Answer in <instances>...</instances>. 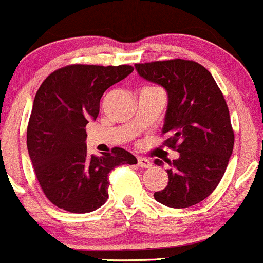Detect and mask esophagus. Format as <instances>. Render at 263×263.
<instances>
[{"label": "esophagus", "instance_id": "1", "mask_svg": "<svg viewBox=\"0 0 263 263\" xmlns=\"http://www.w3.org/2000/svg\"><path fill=\"white\" fill-rule=\"evenodd\" d=\"M138 165L140 166V168H149L152 164H151L149 160L145 159V157H138Z\"/></svg>", "mask_w": 263, "mask_h": 263}]
</instances>
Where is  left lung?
<instances>
[{"instance_id":"1","label":"left lung","mask_w":263,"mask_h":263,"mask_svg":"<svg viewBox=\"0 0 263 263\" xmlns=\"http://www.w3.org/2000/svg\"><path fill=\"white\" fill-rule=\"evenodd\" d=\"M143 79L168 93L164 144L180 154L170 164L168 185L155 200L170 208H189L211 195L227 170L234 145L229 109L214 78L193 61L171 59L135 65ZM156 165L163 161L155 160Z\"/></svg>"}]
</instances>
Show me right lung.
Returning a JSON list of instances; mask_svg holds the SVG:
<instances>
[{
	"mask_svg": "<svg viewBox=\"0 0 263 263\" xmlns=\"http://www.w3.org/2000/svg\"><path fill=\"white\" fill-rule=\"evenodd\" d=\"M134 71L128 65H70L51 72L34 98L27 125V151L43 193L71 213H88L108 198L109 172L136 164L128 151L87 154L86 125L99 114L100 98Z\"/></svg>",
	"mask_w": 263,
	"mask_h": 263,
	"instance_id": "obj_1",
	"label": "right lung"
}]
</instances>
